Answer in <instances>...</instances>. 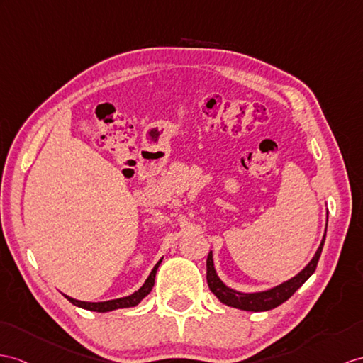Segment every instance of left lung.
<instances>
[{
  "mask_svg": "<svg viewBox=\"0 0 363 363\" xmlns=\"http://www.w3.org/2000/svg\"><path fill=\"white\" fill-rule=\"evenodd\" d=\"M325 235L326 234H323L319 250L315 251L311 262H309L306 267L297 274V276L268 291H260V293H240V291H235L233 288L226 286L217 276L216 268H214V260H212V251H209L208 260H206V280H208L209 289L216 294V297L220 300V302L228 306L243 309V311H254V313L269 311V309L286 302V300L293 296L309 277L313 276V272L317 268V262H319L322 250H323Z\"/></svg>",
  "mask_w": 363,
  "mask_h": 363,
  "instance_id": "8db88e82",
  "label": "left lung"
}]
</instances>
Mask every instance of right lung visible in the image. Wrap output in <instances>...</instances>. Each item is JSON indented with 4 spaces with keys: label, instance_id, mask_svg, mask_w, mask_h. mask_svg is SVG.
<instances>
[{
    "label": "right lung",
    "instance_id": "right-lung-1",
    "mask_svg": "<svg viewBox=\"0 0 363 363\" xmlns=\"http://www.w3.org/2000/svg\"><path fill=\"white\" fill-rule=\"evenodd\" d=\"M163 259H160L157 262V264L154 267V269L149 274V277L146 279V281L143 284L140 289H137L134 294L126 296V297H120V298H113V300H108V302H82V300H77L72 298L65 294V297L69 300L70 303L78 306V308H83V309H89V311H95V313H108V311H113V309H120V308H130V306H135L138 305L141 300H143L149 293H151V289L155 284V274L158 267H160Z\"/></svg>",
    "mask_w": 363,
    "mask_h": 363
}]
</instances>
